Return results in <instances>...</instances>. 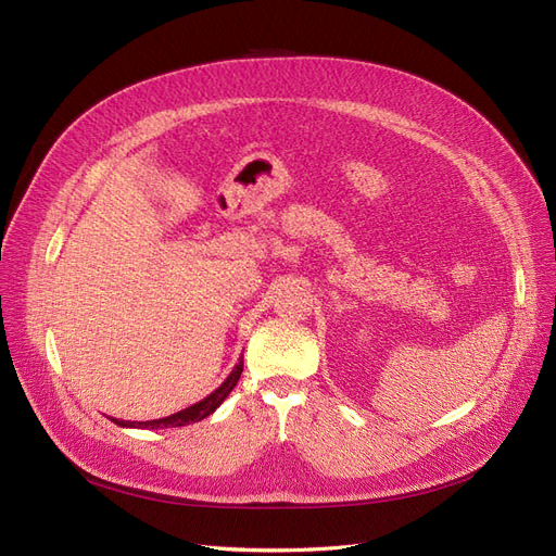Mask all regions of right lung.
<instances>
[{
  "label": "right lung",
  "mask_w": 556,
  "mask_h": 556,
  "mask_svg": "<svg viewBox=\"0 0 556 556\" xmlns=\"http://www.w3.org/2000/svg\"><path fill=\"white\" fill-rule=\"evenodd\" d=\"M240 374H242V359L233 366V371L229 374V378H226L213 394L205 396L203 401L190 405L180 409V413H174L169 417H162V419H153V421H121V419H112L114 424H118L121 428H178V426H190V424H197L205 417H211L215 409L224 403V399L231 394V389L238 384L240 380Z\"/></svg>",
  "instance_id": "obj_1"
}]
</instances>
